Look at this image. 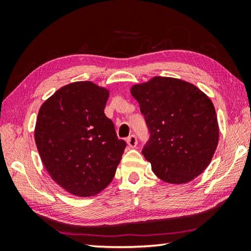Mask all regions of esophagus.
Segmentation results:
<instances>
[{
    "label": "esophagus",
    "mask_w": 251,
    "mask_h": 251,
    "mask_svg": "<svg viewBox=\"0 0 251 251\" xmlns=\"http://www.w3.org/2000/svg\"><path fill=\"white\" fill-rule=\"evenodd\" d=\"M126 142H127V145H128L129 148H136V146H137V138H136V136H134V135L129 136L128 138H127Z\"/></svg>",
    "instance_id": "obj_1"
}]
</instances>
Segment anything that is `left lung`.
Segmentation results:
<instances>
[{
  "mask_svg": "<svg viewBox=\"0 0 251 251\" xmlns=\"http://www.w3.org/2000/svg\"><path fill=\"white\" fill-rule=\"evenodd\" d=\"M130 94L151 132L142 154L156 177L182 184L204 172L219 141L210 98L194 84L168 76L132 85Z\"/></svg>",
  "mask_w": 251,
  "mask_h": 251,
  "instance_id": "8db88e82",
  "label": "left lung"
}]
</instances>
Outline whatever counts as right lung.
<instances>
[{"instance_id": "add662e5", "label": "right lung", "mask_w": 251, "mask_h": 251, "mask_svg": "<svg viewBox=\"0 0 251 251\" xmlns=\"http://www.w3.org/2000/svg\"><path fill=\"white\" fill-rule=\"evenodd\" d=\"M110 90L89 81L65 85L41 105L34 139L47 173L75 196L100 193L126 148L104 114Z\"/></svg>"}]
</instances>
